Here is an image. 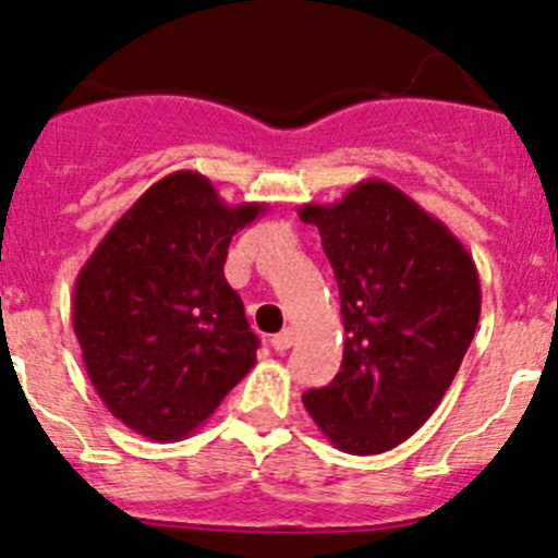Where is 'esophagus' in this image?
Masks as SVG:
<instances>
[{
	"instance_id": "obj_1",
	"label": "esophagus",
	"mask_w": 558,
	"mask_h": 558,
	"mask_svg": "<svg viewBox=\"0 0 558 558\" xmlns=\"http://www.w3.org/2000/svg\"><path fill=\"white\" fill-rule=\"evenodd\" d=\"M291 343H294V332H291V329H280L278 335H272V349L275 351L291 349Z\"/></svg>"
}]
</instances>
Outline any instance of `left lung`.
<instances>
[{"label":"left lung","mask_w":558,"mask_h":558,"mask_svg":"<svg viewBox=\"0 0 558 558\" xmlns=\"http://www.w3.org/2000/svg\"><path fill=\"white\" fill-rule=\"evenodd\" d=\"M335 269L343 362L302 395L338 450L378 456L409 439L450 389L480 322V275L463 242L414 198L362 180L335 204H302Z\"/></svg>","instance_id":"left-lung-1"}]
</instances>
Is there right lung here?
Instances as JSON below:
<instances>
[{
	"mask_svg": "<svg viewBox=\"0 0 558 558\" xmlns=\"http://www.w3.org/2000/svg\"><path fill=\"white\" fill-rule=\"evenodd\" d=\"M264 213L267 204H226L198 171H174L81 267L73 329L84 367L135 434L185 439L256 365L258 338L223 264L231 236Z\"/></svg>",
	"mask_w": 558,
	"mask_h": 558,
	"instance_id": "add662e5",
	"label": "right lung"
}]
</instances>
